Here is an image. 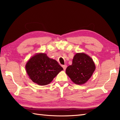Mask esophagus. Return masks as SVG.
Returning <instances> with one entry per match:
<instances>
[{"instance_id":"obj_1","label":"esophagus","mask_w":120,"mask_h":120,"mask_svg":"<svg viewBox=\"0 0 120 120\" xmlns=\"http://www.w3.org/2000/svg\"><path fill=\"white\" fill-rule=\"evenodd\" d=\"M62 68H63V70H65L66 68H67V65H66V64H65V65H62Z\"/></svg>"}]
</instances>
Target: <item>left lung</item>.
Returning <instances> with one entry per match:
<instances>
[{"label": "left lung", "mask_w": 120, "mask_h": 120, "mask_svg": "<svg viewBox=\"0 0 120 120\" xmlns=\"http://www.w3.org/2000/svg\"><path fill=\"white\" fill-rule=\"evenodd\" d=\"M95 66L93 60L83 53H76L72 64L66 69V73L71 79L77 85L86 83L92 75Z\"/></svg>", "instance_id": "obj_1"}]
</instances>
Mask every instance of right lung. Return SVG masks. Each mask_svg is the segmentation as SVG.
Returning a JSON list of instances; mask_svg holds the SVG:
<instances>
[{
  "mask_svg": "<svg viewBox=\"0 0 120 120\" xmlns=\"http://www.w3.org/2000/svg\"><path fill=\"white\" fill-rule=\"evenodd\" d=\"M26 72L30 78L39 85L49 84L63 68L58 62L45 53L37 54L28 61Z\"/></svg>",
  "mask_w": 120,
  "mask_h": 120,
  "instance_id": "right-lung-1",
  "label": "right lung"
}]
</instances>
